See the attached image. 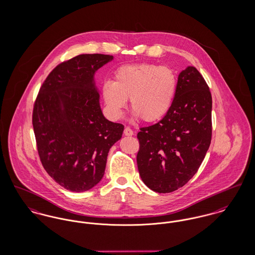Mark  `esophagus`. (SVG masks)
<instances>
[{
	"mask_svg": "<svg viewBox=\"0 0 255 255\" xmlns=\"http://www.w3.org/2000/svg\"><path fill=\"white\" fill-rule=\"evenodd\" d=\"M124 134H125L126 136H132V135H133V130H132L130 128L127 127V128H125V130H124Z\"/></svg>",
	"mask_w": 255,
	"mask_h": 255,
	"instance_id": "esophagus-1",
	"label": "esophagus"
}]
</instances>
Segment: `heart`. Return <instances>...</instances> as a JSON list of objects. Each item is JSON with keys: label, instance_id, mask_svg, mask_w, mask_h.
<instances>
[{"label": "heart", "instance_id": "obj_1", "mask_svg": "<svg viewBox=\"0 0 255 255\" xmlns=\"http://www.w3.org/2000/svg\"><path fill=\"white\" fill-rule=\"evenodd\" d=\"M176 92V77L171 68L151 63L122 66L114 81H106L102 96L108 113L120 119L128 100L135 118L147 123L161 120L170 110Z\"/></svg>", "mask_w": 255, "mask_h": 255}]
</instances>
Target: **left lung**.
<instances>
[{
	"instance_id": "8db88e82",
	"label": "left lung",
	"mask_w": 255,
	"mask_h": 255,
	"mask_svg": "<svg viewBox=\"0 0 255 255\" xmlns=\"http://www.w3.org/2000/svg\"><path fill=\"white\" fill-rule=\"evenodd\" d=\"M212 97L200 72L188 66L178 75L169 112L137 134V166L147 187L171 193L194 176L209 148Z\"/></svg>"
}]
</instances>
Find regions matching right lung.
<instances>
[{"label":"right lung","mask_w":255,"mask_h":255,"mask_svg":"<svg viewBox=\"0 0 255 255\" xmlns=\"http://www.w3.org/2000/svg\"><path fill=\"white\" fill-rule=\"evenodd\" d=\"M113 60L80 54L54 68L34 103L32 126L42 165L60 186L85 192L103 178L108 152L124 126L108 121L100 106L95 73Z\"/></svg>","instance_id":"obj_1"}]
</instances>
